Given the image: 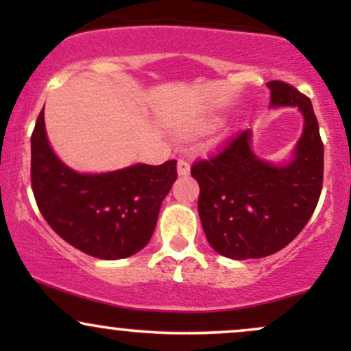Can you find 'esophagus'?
<instances>
[{"label":"esophagus","mask_w":351,"mask_h":351,"mask_svg":"<svg viewBox=\"0 0 351 351\" xmlns=\"http://www.w3.org/2000/svg\"><path fill=\"white\" fill-rule=\"evenodd\" d=\"M176 171H178L180 176H186L189 173V163L184 162V160H178V165H176Z\"/></svg>","instance_id":"obj_1"}]
</instances>
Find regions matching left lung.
<instances>
[{
  "label": "left lung",
  "instance_id": "1",
  "mask_svg": "<svg viewBox=\"0 0 351 351\" xmlns=\"http://www.w3.org/2000/svg\"><path fill=\"white\" fill-rule=\"evenodd\" d=\"M269 107H297L304 128L289 160L274 163L252 150L245 130L209 162L193 165L198 213L209 245L229 259H259L280 251L308 223L324 181V143L312 102L280 80L267 82Z\"/></svg>",
  "mask_w": 351,
  "mask_h": 351
}]
</instances>
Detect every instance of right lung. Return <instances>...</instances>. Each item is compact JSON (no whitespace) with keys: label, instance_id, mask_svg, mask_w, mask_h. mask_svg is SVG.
<instances>
[{"label":"right lung","instance_id":"1","mask_svg":"<svg viewBox=\"0 0 351 351\" xmlns=\"http://www.w3.org/2000/svg\"><path fill=\"white\" fill-rule=\"evenodd\" d=\"M176 180V160L79 173L52 150L44 108L31 136V183L47 224L66 243L104 261L130 257L148 244L160 206Z\"/></svg>","mask_w":351,"mask_h":351}]
</instances>
